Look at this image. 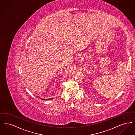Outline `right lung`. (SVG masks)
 <instances>
[{
  "label": "right lung",
  "mask_w": 135,
  "mask_h": 135,
  "mask_svg": "<svg viewBox=\"0 0 135 135\" xmlns=\"http://www.w3.org/2000/svg\"><path fill=\"white\" fill-rule=\"evenodd\" d=\"M40 99H42V100H44V99H42V98H40ZM52 99H53V98H50V99H47V100H52ZM44 100H46V99H44Z\"/></svg>",
  "instance_id": "obj_1"
}]
</instances>
